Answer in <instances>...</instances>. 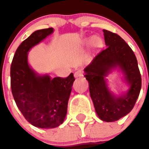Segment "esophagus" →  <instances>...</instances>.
<instances>
[{
	"mask_svg": "<svg viewBox=\"0 0 149 149\" xmlns=\"http://www.w3.org/2000/svg\"><path fill=\"white\" fill-rule=\"evenodd\" d=\"M83 76V71H82V70H77V71H76V73H74V76L76 78L79 77V76Z\"/></svg>",
	"mask_w": 149,
	"mask_h": 149,
	"instance_id": "esophagus-1",
	"label": "esophagus"
}]
</instances>
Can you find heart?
<instances>
[{
    "instance_id": "1",
    "label": "heart",
    "mask_w": 149,
    "mask_h": 149,
    "mask_svg": "<svg viewBox=\"0 0 149 149\" xmlns=\"http://www.w3.org/2000/svg\"><path fill=\"white\" fill-rule=\"evenodd\" d=\"M92 42V40H88V41H87V42L90 43V42ZM95 42H96V44H97V45L100 43V40H99V39H96Z\"/></svg>"
}]
</instances>
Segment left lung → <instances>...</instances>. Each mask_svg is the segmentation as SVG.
Here are the masks:
<instances>
[{"label":"left lung","instance_id":"8db88e82","mask_svg":"<svg viewBox=\"0 0 149 149\" xmlns=\"http://www.w3.org/2000/svg\"><path fill=\"white\" fill-rule=\"evenodd\" d=\"M107 47L94 58L85 69L90 96L96 112L102 120L114 122L133 109L141 88V76L134 52L118 34L103 29ZM118 67L124 74L129 88L116 96L107 87L105 77Z\"/></svg>","mask_w":149,"mask_h":149}]
</instances>
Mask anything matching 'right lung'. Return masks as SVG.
Returning a JSON list of instances; mask_svg holds the SVG:
<instances>
[{"mask_svg":"<svg viewBox=\"0 0 149 149\" xmlns=\"http://www.w3.org/2000/svg\"><path fill=\"white\" fill-rule=\"evenodd\" d=\"M52 28L37 30L16 49L10 66V87L18 108L25 119L40 128H54L63 123L75 81L39 75L28 63V52L53 32Z\"/></svg>","mask_w":149,"mask_h":149,"instance_id":"add662e5","label":"right lung"}]
</instances>
